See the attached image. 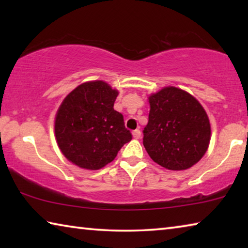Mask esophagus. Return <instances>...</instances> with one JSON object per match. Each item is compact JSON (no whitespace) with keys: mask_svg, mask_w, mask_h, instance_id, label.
Masks as SVG:
<instances>
[{"mask_svg":"<svg viewBox=\"0 0 248 248\" xmlns=\"http://www.w3.org/2000/svg\"><path fill=\"white\" fill-rule=\"evenodd\" d=\"M132 136L134 139H140L141 138V131L139 129H136L134 131H132Z\"/></svg>","mask_w":248,"mask_h":248,"instance_id":"34e87169","label":"esophagus"}]
</instances>
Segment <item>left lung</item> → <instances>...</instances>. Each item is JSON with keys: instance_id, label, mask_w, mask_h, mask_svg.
<instances>
[{"instance_id": "8db88e82", "label": "left lung", "mask_w": 248, "mask_h": 248, "mask_svg": "<svg viewBox=\"0 0 248 248\" xmlns=\"http://www.w3.org/2000/svg\"><path fill=\"white\" fill-rule=\"evenodd\" d=\"M143 145L150 157L170 170H187L207 152L211 138L208 115L194 96L167 86L150 95Z\"/></svg>"}]
</instances>
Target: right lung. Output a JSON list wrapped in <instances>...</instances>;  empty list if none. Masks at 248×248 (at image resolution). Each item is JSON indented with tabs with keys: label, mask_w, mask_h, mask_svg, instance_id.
Returning a JSON list of instances; mask_svg holds the SVG:
<instances>
[{
	"label": "right lung",
	"mask_w": 248,
	"mask_h": 248,
	"mask_svg": "<svg viewBox=\"0 0 248 248\" xmlns=\"http://www.w3.org/2000/svg\"><path fill=\"white\" fill-rule=\"evenodd\" d=\"M118 91L103 81L83 83L63 99L54 120L62 154L73 164L96 170L112 162L132 134L114 109Z\"/></svg>",
	"instance_id": "obj_1"
}]
</instances>
